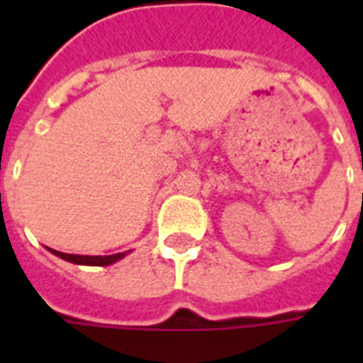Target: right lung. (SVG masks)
<instances>
[{
    "instance_id": "add662e5",
    "label": "right lung",
    "mask_w": 363,
    "mask_h": 363,
    "mask_svg": "<svg viewBox=\"0 0 363 363\" xmlns=\"http://www.w3.org/2000/svg\"><path fill=\"white\" fill-rule=\"evenodd\" d=\"M52 251V249H50ZM60 259L67 260V262H74V264H83V267H108L118 262L120 259H124L128 252H116V255H106V257H89V255H66V252L52 251Z\"/></svg>"
}]
</instances>
